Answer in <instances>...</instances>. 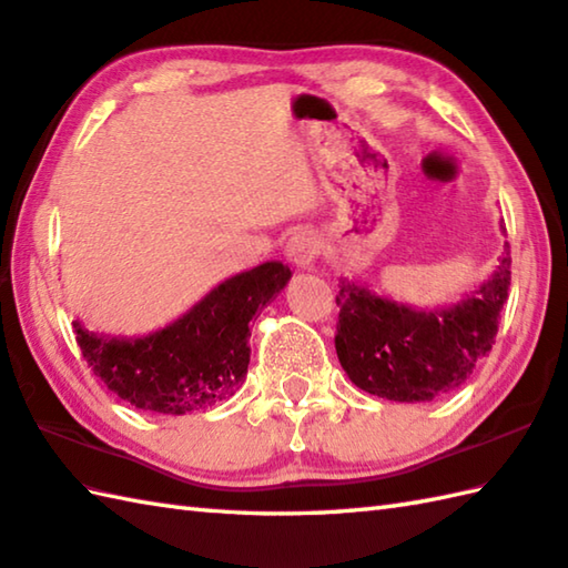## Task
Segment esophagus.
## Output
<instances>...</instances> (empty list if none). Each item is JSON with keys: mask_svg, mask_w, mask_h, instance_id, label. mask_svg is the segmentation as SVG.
I'll use <instances>...</instances> for the list:
<instances>
[{"mask_svg": "<svg viewBox=\"0 0 568 568\" xmlns=\"http://www.w3.org/2000/svg\"><path fill=\"white\" fill-rule=\"evenodd\" d=\"M322 243L317 239L315 231H295L291 239H287V246L285 253L287 258H291L297 268H307V265H313L315 258L320 255Z\"/></svg>", "mask_w": 568, "mask_h": 568, "instance_id": "1", "label": "esophagus"}]
</instances>
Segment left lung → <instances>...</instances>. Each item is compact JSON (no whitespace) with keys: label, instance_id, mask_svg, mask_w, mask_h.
<instances>
[{"label":"left lung","instance_id":"obj_1","mask_svg":"<svg viewBox=\"0 0 568 568\" xmlns=\"http://www.w3.org/2000/svg\"><path fill=\"white\" fill-rule=\"evenodd\" d=\"M509 243L480 291L443 310H414L342 277L335 349L364 392L388 402H433L465 384L487 357L513 281Z\"/></svg>","mask_w":568,"mask_h":568}]
</instances>
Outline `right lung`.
<instances>
[{
  "mask_svg": "<svg viewBox=\"0 0 568 568\" xmlns=\"http://www.w3.org/2000/svg\"><path fill=\"white\" fill-rule=\"evenodd\" d=\"M291 268L268 261L214 287L172 325L125 339L88 332L73 322L91 372L122 402L182 416L236 394L246 379L248 322L291 281Z\"/></svg>",
  "mask_w": 568,
  "mask_h": 568,
  "instance_id": "right-lung-1",
  "label": "right lung"
}]
</instances>
